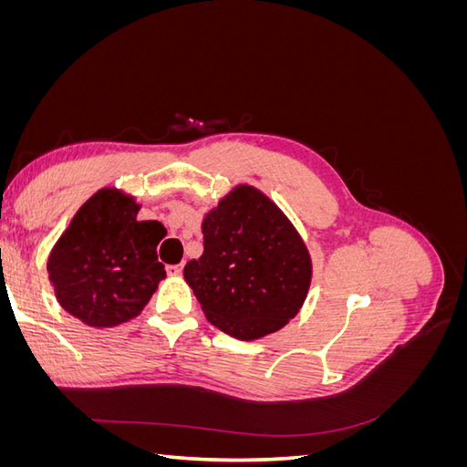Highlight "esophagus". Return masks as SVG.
I'll list each match as a JSON object with an SVG mask.
<instances>
[{
	"mask_svg": "<svg viewBox=\"0 0 467 467\" xmlns=\"http://www.w3.org/2000/svg\"><path fill=\"white\" fill-rule=\"evenodd\" d=\"M167 273L171 275V276H179V275L182 273V265H171V266H167Z\"/></svg>",
	"mask_w": 467,
	"mask_h": 467,
	"instance_id": "1",
	"label": "esophagus"
}]
</instances>
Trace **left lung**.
Returning a JSON list of instances; mask_svg holds the SVG:
<instances>
[{
  "mask_svg": "<svg viewBox=\"0 0 467 467\" xmlns=\"http://www.w3.org/2000/svg\"><path fill=\"white\" fill-rule=\"evenodd\" d=\"M204 253L185 280L206 319L242 341L296 317L312 282V259L292 222L266 194L237 185L202 222Z\"/></svg>",
  "mask_w": 467,
  "mask_h": 467,
  "instance_id": "obj_1",
  "label": "left lung"
}]
</instances>
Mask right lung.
Returning a JSON list of instances; mask_svg holds the SVG:
<instances>
[{"label": "right lung", "instance_id": "right-lung-1", "mask_svg": "<svg viewBox=\"0 0 467 467\" xmlns=\"http://www.w3.org/2000/svg\"><path fill=\"white\" fill-rule=\"evenodd\" d=\"M140 204L101 189L83 204L48 257V278L67 314L91 327H115L140 316L165 278L158 244L161 222H140Z\"/></svg>", "mask_w": 467, "mask_h": 467}]
</instances>
